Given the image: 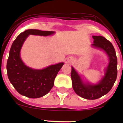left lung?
Segmentation results:
<instances>
[{
    "mask_svg": "<svg viewBox=\"0 0 123 123\" xmlns=\"http://www.w3.org/2000/svg\"><path fill=\"white\" fill-rule=\"evenodd\" d=\"M92 46L104 50L108 54L109 62L105 69V76L97 84L84 83L77 72L72 67L71 79L74 92L80 97L87 99H96L108 93L114 85L117 75V59L113 46L105 37L93 36Z\"/></svg>",
    "mask_w": 123,
    "mask_h": 123,
    "instance_id": "1",
    "label": "left lung"
}]
</instances>
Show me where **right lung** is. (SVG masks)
Listing matches in <instances>:
<instances>
[{
    "label": "right lung",
    "mask_w": 123,
    "mask_h": 123,
    "mask_svg": "<svg viewBox=\"0 0 123 123\" xmlns=\"http://www.w3.org/2000/svg\"><path fill=\"white\" fill-rule=\"evenodd\" d=\"M54 33L53 31L28 29L18 35L12 43L7 62V76L12 85L22 95L30 98H40L53 88L55 78L64 63L50 65L43 69H33L21 60L20 51L29 35L46 36Z\"/></svg>",
    "instance_id": "right-lung-1"
}]
</instances>
